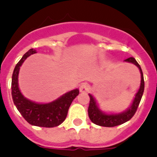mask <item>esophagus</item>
I'll use <instances>...</instances> for the list:
<instances>
[{
  "instance_id": "1",
  "label": "esophagus",
  "mask_w": 157,
  "mask_h": 157,
  "mask_svg": "<svg viewBox=\"0 0 157 157\" xmlns=\"http://www.w3.org/2000/svg\"><path fill=\"white\" fill-rule=\"evenodd\" d=\"M79 90L81 93H86L89 90V86L87 83H82L79 87Z\"/></svg>"
}]
</instances>
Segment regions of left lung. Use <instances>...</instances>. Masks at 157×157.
<instances>
[{
    "instance_id": "8db88e82",
    "label": "left lung",
    "mask_w": 157,
    "mask_h": 157,
    "mask_svg": "<svg viewBox=\"0 0 157 157\" xmlns=\"http://www.w3.org/2000/svg\"><path fill=\"white\" fill-rule=\"evenodd\" d=\"M125 61L134 63L139 69L140 73H141V86H140L139 90H138V93L136 94L135 98H134L131 105L126 111L120 112V113H117V114H108V113L102 112L97 105V102L94 97L91 94H89L90 98L88 108L89 117L91 121L97 125L106 127H112L121 125L123 123L129 121L134 116L136 111L138 109L140 101H141L142 95H143L144 88H145L143 73H142L140 65L138 64V63L136 61V59L134 57L128 58V59H125Z\"/></svg>"
}]
</instances>
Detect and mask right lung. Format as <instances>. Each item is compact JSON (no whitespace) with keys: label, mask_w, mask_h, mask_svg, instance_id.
Listing matches in <instances>:
<instances>
[{"label":"right lung","mask_w":157,"mask_h":157,"mask_svg":"<svg viewBox=\"0 0 157 157\" xmlns=\"http://www.w3.org/2000/svg\"><path fill=\"white\" fill-rule=\"evenodd\" d=\"M36 52L35 49L30 48L15 67L12 78V100L20 114L31 125L42 127H57L65 120L69 107L78 95L79 90L75 89L69 91L56 101L47 104L36 103L25 98L19 90L18 84L19 69L25 59Z\"/></svg>","instance_id":"1"}]
</instances>
